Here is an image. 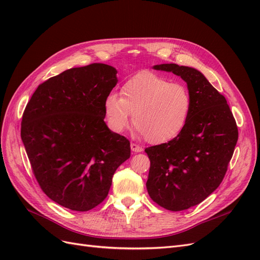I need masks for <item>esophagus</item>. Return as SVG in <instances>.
Instances as JSON below:
<instances>
[{"mask_svg":"<svg viewBox=\"0 0 260 260\" xmlns=\"http://www.w3.org/2000/svg\"><path fill=\"white\" fill-rule=\"evenodd\" d=\"M130 147H131V151H132V152H135V153H140V152H142V151H143V148L141 147L140 145L136 144V143H131Z\"/></svg>","mask_w":260,"mask_h":260,"instance_id":"34e87169","label":"esophagus"}]
</instances>
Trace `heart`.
Returning a JSON list of instances; mask_svg holds the SVG:
<instances>
[{
    "label": "heart",
    "instance_id": "1",
    "mask_svg": "<svg viewBox=\"0 0 260 260\" xmlns=\"http://www.w3.org/2000/svg\"><path fill=\"white\" fill-rule=\"evenodd\" d=\"M120 93H109L104 101L105 120L112 131L128 128L131 114L138 133L149 143L169 142L185 128L192 106L185 85L144 70L125 81Z\"/></svg>",
    "mask_w": 260,
    "mask_h": 260
}]
</instances>
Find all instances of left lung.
I'll list each match as a JSON object with an SVG mask.
<instances>
[{"mask_svg": "<svg viewBox=\"0 0 260 260\" xmlns=\"http://www.w3.org/2000/svg\"><path fill=\"white\" fill-rule=\"evenodd\" d=\"M187 84L192 106L185 128L167 143L145 148L151 161L149 198L171 211L199 205L222 182L239 131L225 98L199 70L177 64L154 66Z\"/></svg>", "mask_w": 260, "mask_h": 260, "instance_id": "left-lung-1", "label": "left lung"}]
</instances>
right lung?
<instances>
[{
  "label": "right lung",
  "mask_w": 260,
  "mask_h": 260,
  "mask_svg": "<svg viewBox=\"0 0 260 260\" xmlns=\"http://www.w3.org/2000/svg\"><path fill=\"white\" fill-rule=\"evenodd\" d=\"M105 64L70 68L38 86L20 136L42 191L58 205L88 211L103 202L130 142L108 129L104 101L117 84Z\"/></svg>",
  "instance_id": "1"
}]
</instances>
